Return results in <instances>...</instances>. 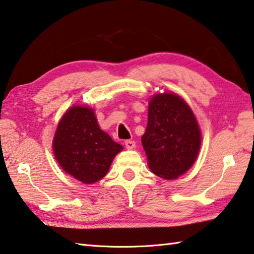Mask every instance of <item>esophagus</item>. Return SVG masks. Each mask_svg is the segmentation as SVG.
I'll use <instances>...</instances> for the list:
<instances>
[{"instance_id": "1", "label": "esophagus", "mask_w": 254, "mask_h": 254, "mask_svg": "<svg viewBox=\"0 0 254 254\" xmlns=\"http://www.w3.org/2000/svg\"><path fill=\"white\" fill-rule=\"evenodd\" d=\"M124 144H126V147L127 150H132L133 147H135V142L132 140H127L126 142H124Z\"/></svg>"}]
</instances>
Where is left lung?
I'll return each mask as SVG.
<instances>
[{"label":"left lung","instance_id":"1","mask_svg":"<svg viewBox=\"0 0 254 254\" xmlns=\"http://www.w3.org/2000/svg\"><path fill=\"white\" fill-rule=\"evenodd\" d=\"M141 140L151 171L165 180H174L195 162L201 132L186 101L164 92L150 100L147 126Z\"/></svg>","mask_w":254,"mask_h":254}]
</instances>
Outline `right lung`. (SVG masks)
<instances>
[{"instance_id":"add662e5","label":"right lung","mask_w":254,"mask_h":254,"mask_svg":"<svg viewBox=\"0 0 254 254\" xmlns=\"http://www.w3.org/2000/svg\"><path fill=\"white\" fill-rule=\"evenodd\" d=\"M123 146L102 131L91 108L75 105L67 110L55 131L53 151L64 171L84 184L107 175Z\"/></svg>"}]
</instances>
